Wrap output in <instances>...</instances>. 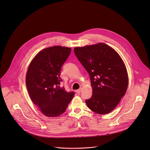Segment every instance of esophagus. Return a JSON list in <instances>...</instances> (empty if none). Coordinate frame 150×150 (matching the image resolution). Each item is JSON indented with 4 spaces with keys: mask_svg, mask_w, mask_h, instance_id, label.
Segmentation results:
<instances>
[{
    "mask_svg": "<svg viewBox=\"0 0 150 150\" xmlns=\"http://www.w3.org/2000/svg\"><path fill=\"white\" fill-rule=\"evenodd\" d=\"M81 91H82V87H80V88L78 89V90L76 91V92H77L78 94H79V93L81 92Z\"/></svg>",
    "mask_w": 150,
    "mask_h": 150,
    "instance_id": "esophagus-1",
    "label": "esophagus"
}]
</instances>
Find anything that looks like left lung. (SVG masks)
<instances>
[{
  "label": "left lung",
  "instance_id": "left-lung-1",
  "mask_svg": "<svg viewBox=\"0 0 150 150\" xmlns=\"http://www.w3.org/2000/svg\"><path fill=\"white\" fill-rule=\"evenodd\" d=\"M74 50L90 77L93 96L85 100L88 108L100 115L111 112L128 86L127 69L122 59L104 42L76 47Z\"/></svg>",
  "mask_w": 150,
  "mask_h": 150
}]
</instances>
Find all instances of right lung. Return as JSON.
<instances>
[{
	"label": "right lung",
	"mask_w": 150,
	"mask_h": 150,
	"mask_svg": "<svg viewBox=\"0 0 150 150\" xmlns=\"http://www.w3.org/2000/svg\"><path fill=\"white\" fill-rule=\"evenodd\" d=\"M71 48L56 46L40 51L30 63L26 75L29 96L46 116H59L66 111L75 93H68L59 85L61 68Z\"/></svg>",
	"instance_id": "add662e5"
}]
</instances>
